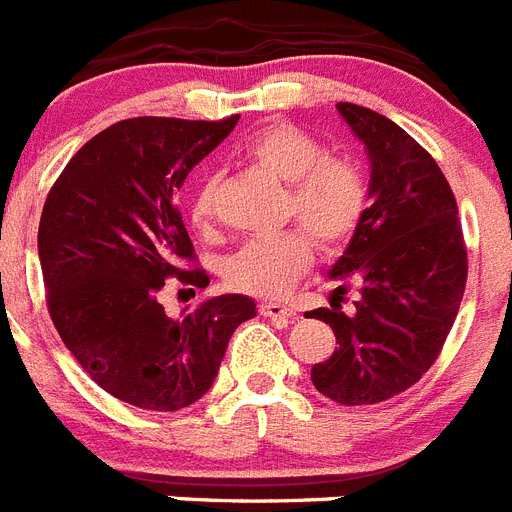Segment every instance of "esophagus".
Listing matches in <instances>:
<instances>
[{
    "instance_id": "esophagus-1",
    "label": "esophagus",
    "mask_w": 512,
    "mask_h": 512,
    "mask_svg": "<svg viewBox=\"0 0 512 512\" xmlns=\"http://www.w3.org/2000/svg\"><path fill=\"white\" fill-rule=\"evenodd\" d=\"M259 310L264 313L266 318H274V321H277V318H279V321H287V318H292L295 313H298V310L292 308V305L272 303V300H269V303H261Z\"/></svg>"
}]
</instances>
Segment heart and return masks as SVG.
<instances>
[{"mask_svg":"<svg viewBox=\"0 0 512 512\" xmlns=\"http://www.w3.org/2000/svg\"><path fill=\"white\" fill-rule=\"evenodd\" d=\"M243 155L287 183L285 217L306 227H290L269 238H253L225 261V282L233 290L274 298L313 261V238L321 248L347 243L370 204L368 178L355 160L331 155L310 131L277 121L246 139ZM214 214V178H204L191 196L189 217L207 227Z\"/></svg>","mask_w":512,"mask_h":512,"instance_id":"heart-1","label":"heart"}]
</instances>
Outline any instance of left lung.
I'll use <instances>...</instances> for the list:
<instances>
[{"mask_svg":"<svg viewBox=\"0 0 512 512\" xmlns=\"http://www.w3.org/2000/svg\"><path fill=\"white\" fill-rule=\"evenodd\" d=\"M336 108L368 147L373 204L329 272L331 308L308 313L329 323L339 344L310 381L336 404L368 406L399 396L435 365L464 298L469 253L435 157L381 113ZM352 286L361 298L344 314Z\"/></svg>","mask_w":512,"mask_h":512,"instance_id":"1","label":"left lung"}]
</instances>
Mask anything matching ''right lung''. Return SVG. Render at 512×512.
<instances>
[{"label":"right lung","instance_id":"right-lung-1","mask_svg":"<svg viewBox=\"0 0 512 512\" xmlns=\"http://www.w3.org/2000/svg\"><path fill=\"white\" fill-rule=\"evenodd\" d=\"M238 116H139L82 144L61 170L38 227L48 316L85 373L116 399L178 412L212 388L227 342L256 316L246 295L202 300L181 321L157 295L165 279L207 287L176 191Z\"/></svg>","mask_w":512,"mask_h":512}]
</instances>
